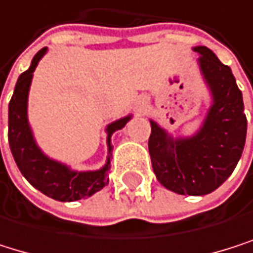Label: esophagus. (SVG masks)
I'll use <instances>...</instances> for the list:
<instances>
[{
    "label": "esophagus",
    "instance_id": "34e87169",
    "mask_svg": "<svg viewBox=\"0 0 253 253\" xmlns=\"http://www.w3.org/2000/svg\"><path fill=\"white\" fill-rule=\"evenodd\" d=\"M145 107H146V101L142 98V99H138V101H135V110L138 111V113H142L143 110H145Z\"/></svg>",
    "mask_w": 253,
    "mask_h": 253
}]
</instances>
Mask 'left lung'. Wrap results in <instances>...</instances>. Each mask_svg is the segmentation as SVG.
Returning <instances> with one entry per match:
<instances>
[{"label":"left lung","mask_w":253,"mask_h":253,"mask_svg":"<svg viewBox=\"0 0 253 253\" xmlns=\"http://www.w3.org/2000/svg\"><path fill=\"white\" fill-rule=\"evenodd\" d=\"M193 51L199 54L198 66L211 96L207 116L188 137H173L151 119L149 155L157 179L168 190L204 196L234 172L243 154L248 121L231 68L207 46Z\"/></svg>","instance_id":"1"}]
</instances>
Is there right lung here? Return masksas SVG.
<instances>
[{
    "label": "right lung",
    "mask_w": 253,
    "mask_h": 253,
    "mask_svg": "<svg viewBox=\"0 0 253 253\" xmlns=\"http://www.w3.org/2000/svg\"><path fill=\"white\" fill-rule=\"evenodd\" d=\"M48 48L37 52L30 68L22 72L16 81L15 92L8 102V145L13 158L24 178L39 192L60 202H74L89 198L108 184L110 155L113 151L111 135L122 129L132 115L121 118L107 125L108 155L105 164L98 170H74L68 164L49 158L36 143L33 129L28 122V93L33 81V72L46 54Z\"/></svg>",
    "instance_id": "add662e5"
}]
</instances>
